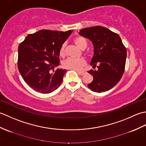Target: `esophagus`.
Returning a JSON list of instances; mask_svg holds the SVG:
<instances>
[{"label":"esophagus","instance_id":"esophagus-1","mask_svg":"<svg viewBox=\"0 0 146 146\" xmlns=\"http://www.w3.org/2000/svg\"><path fill=\"white\" fill-rule=\"evenodd\" d=\"M76 73H78L79 75H83L85 73L84 71H76Z\"/></svg>","mask_w":146,"mask_h":146}]
</instances>
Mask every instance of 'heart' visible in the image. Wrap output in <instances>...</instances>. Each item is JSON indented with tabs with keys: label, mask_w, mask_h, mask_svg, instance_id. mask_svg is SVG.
<instances>
[{
	"label": "heart",
	"mask_w": 146,
	"mask_h": 146,
	"mask_svg": "<svg viewBox=\"0 0 146 146\" xmlns=\"http://www.w3.org/2000/svg\"><path fill=\"white\" fill-rule=\"evenodd\" d=\"M74 42L78 48L81 49H85L86 47V42L84 38L82 36H78L74 39ZM66 44L63 43L61 45L60 49V54L61 56H64V48ZM86 65V61L83 58L74 59V58H68L63 63V66L64 68L68 70H72L75 71H80Z\"/></svg>",
	"instance_id": "b5f03b06"
}]
</instances>
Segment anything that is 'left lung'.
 <instances>
[{"label": "left lung", "instance_id": "8db88e82", "mask_svg": "<svg viewBox=\"0 0 146 146\" xmlns=\"http://www.w3.org/2000/svg\"><path fill=\"white\" fill-rule=\"evenodd\" d=\"M78 34L92 42L94 51L90 65L93 68L98 65L97 70L88 71L94 77L88 88L98 93L109 90L119 83L125 70L127 50L120 37L102 26L84 28Z\"/></svg>", "mask_w": 146, "mask_h": 146}]
</instances>
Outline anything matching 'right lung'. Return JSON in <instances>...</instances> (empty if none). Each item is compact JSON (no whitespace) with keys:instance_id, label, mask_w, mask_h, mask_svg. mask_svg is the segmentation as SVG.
<instances>
[{"instance_id":"add662e5","label":"right lung","mask_w":146,"mask_h":146,"mask_svg":"<svg viewBox=\"0 0 146 146\" xmlns=\"http://www.w3.org/2000/svg\"><path fill=\"white\" fill-rule=\"evenodd\" d=\"M73 32L40 30L27 35L18 48L19 71L36 92L49 94L56 90L67 70L60 65V49Z\"/></svg>"}]
</instances>
